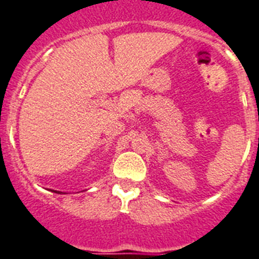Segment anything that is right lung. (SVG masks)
<instances>
[{
  "label": "right lung",
  "mask_w": 259,
  "mask_h": 259,
  "mask_svg": "<svg viewBox=\"0 0 259 259\" xmlns=\"http://www.w3.org/2000/svg\"><path fill=\"white\" fill-rule=\"evenodd\" d=\"M57 193H59V192H57Z\"/></svg>",
  "instance_id": "add662e5"
}]
</instances>
